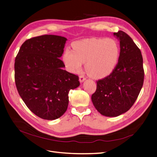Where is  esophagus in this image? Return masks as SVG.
Segmentation results:
<instances>
[{
	"label": "esophagus",
	"instance_id": "34e87169",
	"mask_svg": "<svg viewBox=\"0 0 157 157\" xmlns=\"http://www.w3.org/2000/svg\"><path fill=\"white\" fill-rule=\"evenodd\" d=\"M85 79H86V78L83 76V75H80L79 76V82L80 83H83Z\"/></svg>",
	"mask_w": 157,
	"mask_h": 157
}]
</instances>
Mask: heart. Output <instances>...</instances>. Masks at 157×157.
<instances>
[{"mask_svg": "<svg viewBox=\"0 0 157 157\" xmlns=\"http://www.w3.org/2000/svg\"><path fill=\"white\" fill-rule=\"evenodd\" d=\"M73 50L67 49L63 61L70 72H78L85 63V71L97 79L105 78L117 67L120 58V47L113 39L91 38L75 42Z\"/></svg>", "mask_w": 157, "mask_h": 157, "instance_id": "heart-1", "label": "heart"}]
</instances>
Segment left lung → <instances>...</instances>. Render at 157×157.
Segmentation results:
<instances>
[{
  "label": "left lung",
  "mask_w": 157,
  "mask_h": 157,
  "mask_svg": "<svg viewBox=\"0 0 157 157\" xmlns=\"http://www.w3.org/2000/svg\"><path fill=\"white\" fill-rule=\"evenodd\" d=\"M113 36L120 41L118 63L113 72L97 82L92 103L101 114L117 117L129 111L142 89L144 72L141 52L132 39L119 31Z\"/></svg>",
  "instance_id": "left-lung-1"
}]
</instances>
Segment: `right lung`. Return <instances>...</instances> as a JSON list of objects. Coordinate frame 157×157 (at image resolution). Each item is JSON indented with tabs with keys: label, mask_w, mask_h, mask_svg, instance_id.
<instances>
[{
	"label": "right lung",
	"mask_w": 157,
	"mask_h": 157,
	"mask_svg": "<svg viewBox=\"0 0 157 157\" xmlns=\"http://www.w3.org/2000/svg\"><path fill=\"white\" fill-rule=\"evenodd\" d=\"M67 39L44 35L26 40L15 61L17 90L30 111L44 120L60 118L67 111L68 92L79 86V78L63 70L59 59Z\"/></svg>",
	"instance_id": "right-lung-1"
}]
</instances>
